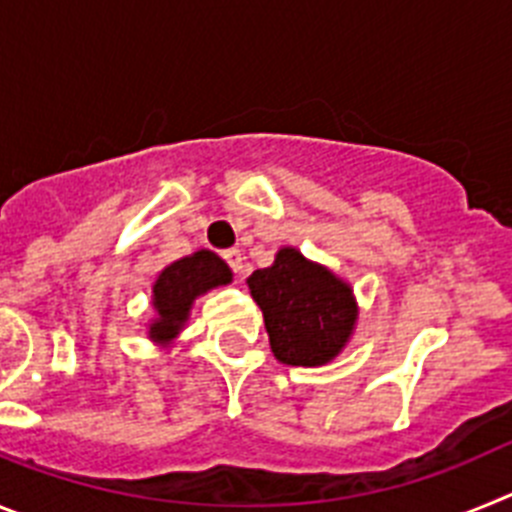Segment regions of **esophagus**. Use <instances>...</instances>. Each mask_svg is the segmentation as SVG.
I'll return each instance as SVG.
<instances>
[{"instance_id": "obj_1", "label": "esophagus", "mask_w": 512, "mask_h": 512, "mask_svg": "<svg viewBox=\"0 0 512 512\" xmlns=\"http://www.w3.org/2000/svg\"><path fill=\"white\" fill-rule=\"evenodd\" d=\"M223 259L228 261V266L235 271V274H241V269H243V253L238 251V248H228V251L223 253Z\"/></svg>"}]
</instances>
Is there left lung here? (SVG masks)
<instances>
[{
	"mask_svg": "<svg viewBox=\"0 0 512 512\" xmlns=\"http://www.w3.org/2000/svg\"><path fill=\"white\" fill-rule=\"evenodd\" d=\"M246 284L282 364L325 366L354 336L359 323L354 287L295 246L279 248L274 264L253 271Z\"/></svg>",
	"mask_w": 512,
	"mask_h": 512,
	"instance_id": "obj_1",
	"label": "left lung"
}]
</instances>
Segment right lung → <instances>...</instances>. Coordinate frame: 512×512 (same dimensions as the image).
Returning a JSON list of instances; mask_svg holds the SVG:
<instances>
[{
	"mask_svg": "<svg viewBox=\"0 0 512 512\" xmlns=\"http://www.w3.org/2000/svg\"><path fill=\"white\" fill-rule=\"evenodd\" d=\"M233 282V271L217 253L194 251L158 271L151 287L153 318L148 320L146 336L158 346H174L179 333L187 328L194 302L210 289Z\"/></svg>",
	"mask_w": 512,
	"mask_h": 512,
	"instance_id": "right-lung-1",
	"label": "right lung"
}]
</instances>
